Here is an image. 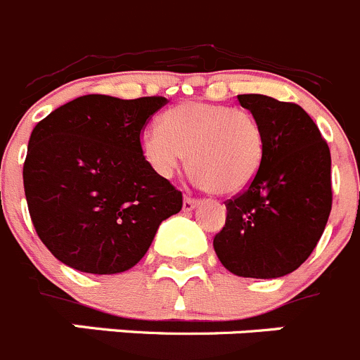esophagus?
<instances>
[{
	"instance_id": "34e87169",
	"label": "esophagus",
	"mask_w": 360,
	"mask_h": 360,
	"mask_svg": "<svg viewBox=\"0 0 360 360\" xmlns=\"http://www.w3.org/2000/svg\"><path fill=\"white\" fill-rule=\"evenodd\" d=\"M198 203H200V200H196V198H193V196H184V210H186V212H189V210H193L194 207L198 205Z\"/></svg>"
}]
</instances>
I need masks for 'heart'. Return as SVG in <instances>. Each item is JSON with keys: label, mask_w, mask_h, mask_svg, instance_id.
Here are the masks:
<instances>
[{"label": "heart", "mask_w": 360, "mask_h": 360, "mask_svg": "<svg viewBox=\"0 0 360 360\" xmlns=\"http://www.w3.org/2000/svg\"><path fill=\"white\" fill-rule=\"evenodd\" d=\"M151 169L171 178L186 160L198 184L214 194H237L255 180L266 141L259 120L245 108L186 101L162 115V127L141 134Z\"/></svg>", "instance_id": "b5f03b06"}]
</instances>
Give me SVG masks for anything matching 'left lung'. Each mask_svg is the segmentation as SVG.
<instances>
[{"label":"left lung","mask_w":360,"mask_h":360,"mask_svg":"<svg viewBox=\"0 0 360 360\" xmlns=\"http://www.w3.org/2000/svg\"><path fill=\"white\" fill-rule=\"evenodd\" d=\"M264 131L266 153L255 180L226 200L225 226L214 237L217 259L233 275L278 278L300 268L332 210L330 150L300 105L239 94Z\"/></svg>","instance_id":"obj_1"}]
</instances>
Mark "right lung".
Returning <instances> with one entry per match:
<instances>
[{
  "label": "right lung",
  "instance_id": "right-lung-1",
  "mask_svg": "<svg viewBox=\"0 0 360 360\" xmlns=\"http://www.w3.org/2000/svg\"><path fill=\"white\" fill-rule=\"evenodd\" d=\"M166 103L87 94L35 124L22 166L26 203L39 239L69 268H134L158 225L182 210V191L141 153V131Z\"/></svg>",
  "mask_w": 360,
  "mask_h": 360
}]
</instances>
